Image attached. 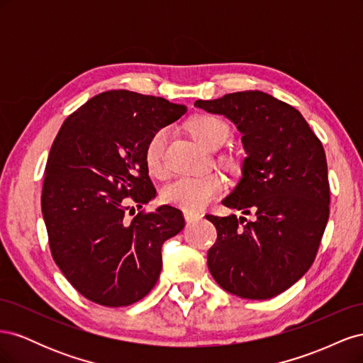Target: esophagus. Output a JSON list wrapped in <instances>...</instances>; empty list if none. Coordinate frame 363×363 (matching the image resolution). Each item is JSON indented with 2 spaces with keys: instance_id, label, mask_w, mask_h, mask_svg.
I'll list each match as a JSON object with an SVG mask.
<instances>
[{
  "instance_id": "34e87169",
  "label": "esophagus",
  "mask_w": 363,
  "mask_h": 363,
  "mask_svg": "<svg viewBox=\"0 0 363 363\" xmlns=\"http://www.w3.org/2000/svg\"><path fill=\"white\" fill-rule=\"evenodd\" d=\"M203 215L199 213V212H191V211H184V219L188 223H192V221H196V219H201Z\"/></svg>"
}]
</instances>
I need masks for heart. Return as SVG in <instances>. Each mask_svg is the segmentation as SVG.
<instances>
[{"mask_svg": "<svg viewBox=\"0 0 363 363\" xmlns=\"http://www.w3.org/2000/svg\"><path fill=\"white\" fill-rule=\"evenodd\" d=\"M191 133L200 144L208 150H216L224 145L230 136V127L223 118L215 115H201L191 121ZM168 130L160 128L148 139L144 157L147 169L157 179L164 177V151L168 144ZM224 183L218 175H204V177H180L167 184L162 191L163 200L168 204L177 206L184 211L196 212L211 204L223 192Z\"/></svg>", "mask_w": 363, "mask_h": 363, "instance_id": "1", "label": "heart"}]
</instances>
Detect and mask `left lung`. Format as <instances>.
Segmentation results:
<instances>
[{"mask_svg":"<svg viewBox=\"0 0 363 363\" xmlns=\"http://www.w3.org/2000/svg\"><path fill=\"white\" fill-rule=\"evenodd\" d=\"M195 106L225 115L242 133V179L223 204L256 216H206L218 232L208 271L240 298H272L312 267L328 221L330 184L321 140L296 108L260 91Z\"/></svg>","mask_w":363,"mask_h":363,"instance_id":"left-lung-1","label":"left lung"}]
</instances>
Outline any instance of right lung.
Masks as SVG:
<instances>
[{"label": "right lung", "mask_w": 363, "mask_h": 363, "mask_svg": "<svg viewBox=\"0 0 363 363\" xmlns=\"http://www.w3.org/2000/svg\"><path fill=\"white\" fill-rule=\"evenodd\" d=\"M184 112L164 98L107 91L69 115L54 139L42 215L54 262L84 298L130 306L157 283L162 245L182 232L183 213L164 204L128 221L127 211L156 199L145 145Z\"/></svg>", "instance_id": "1"}]
</instances>
